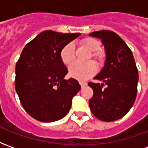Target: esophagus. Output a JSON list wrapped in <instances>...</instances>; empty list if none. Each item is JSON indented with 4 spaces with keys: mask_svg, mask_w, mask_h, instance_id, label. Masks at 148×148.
<instances>
[{
    "mask_svg": "<svg viewBox=\"0 0 148 148\" xmlns=\"http://www.w3.org/2000/svg\"><path fill=\"white\" fill-rule=\"evenodd\" d=\"M79 83H80V85H81V86H82V88H84V87L86 86H87V83H86V82H80Z\"/></svg>",
    "mask_w": 148,
    "mask_h": 148,
    "instance_id": "obj_1",
    "label": "esophagus"
}]
</instances>
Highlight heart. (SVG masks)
<instances>
[{
    "label": "heart",
    "instance_id": "obj_1",
    "mask_svg": "<svg viewBox=\"0 0 148 148\" xmlns=\"http://www.w3.org/2000/svg\"><path fill=\"white\" fill-rule=\"evenodd\" d=\"M80 44L90 51L89 59L92 58L98 66H103L106 61V52L100 50L101 42L97 39L91 37L84 38L80 41ZM60 58L65 65H71L75 60V49L72 42L66 43L61 49ZM93 62H88L86 63L74 62L69 67L70 76L79 81H85L92 77L96 73L97 66Z\"/></svg>",
    "mask_w": 148,
    "mask_h": 148
}]
</instances>
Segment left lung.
I'll use <instances>...</instances> for the list:
<instances>
[{
    "mask_svg": "<svg viewBox=\"0 0 148 148\" xmlns=\"http://www.w3.org/2000/svg\"><path fill=\"white\" fill-rule=\"evenodd\" d=\"M90 36L101 39L107 55L105 66L94 77L101 83H88L93 91L89 101L90 110L101 121H116L127 114L136 97L139 74L133 55L112 31L93 32Z\"/></svg>",
    "mask_w": 148,
    "mask_h": 148,
    "instance_id": "1",
    "label": "left lung"
}]
</instances>
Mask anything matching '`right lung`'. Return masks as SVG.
Here are the masks:
<instances>
[{"mask_svg": "<svg viewBox=\"0 0 148 148\" xmlns=\"http://www.w3.org/2000/svg\"><path fill=\"white\" fill-rule=\"evenodd\" d=\"M80 33L45 31L27 43L16 64L15 88L22 106L32 117L53 122L67 114L72 98L81 90L77 80H64L68 73L61 49Z\"/></svg>", "mask_w": 148, "mask_h": 148, "instance_id": "add662e5", "label": "right lung"}]
</instances>
